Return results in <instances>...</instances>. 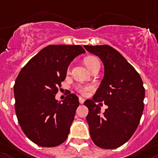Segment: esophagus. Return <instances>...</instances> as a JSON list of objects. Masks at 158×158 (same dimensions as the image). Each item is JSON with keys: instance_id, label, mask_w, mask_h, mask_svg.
Segmentation results:
<instances>
[{"instance_id": "34e87169", "label": "esophagus", "mask_w": 158, "mask_h": 158, "mask_svg": "<svg viewBox=\"0 0 158 158\" xmlns=\"http://www.w3.org/2000/svg\"><path fill=\"white\" fill-rule=\"evenodd\" d=\"M79 103L83 104V102H84L85 99L83 98H82V97H79Z\"/></svg>"}]
</instances>
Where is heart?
I'll return each instance as SVG.
<instances>
[{
	"instance_id": "1",
	"label": "heart",
	"mask_w": 158,
	"mask_h": 158,
	"mask_svg": "<svg viewBox=\"0 0 158 158\" xmlns=\"http://www.w3.org/2000/svg\"><path fill=\"white\" fill-rule=\"evenodd\" d=\"M84 62L85 64H86L87 68H88V69H90L94 64H97V63H99L98 62V59L94 57V56H89V57H87V58L84 60ZM91 88H92L91 87H88V86H81V85H79V86L76 87V90H77L79 93L83 94H86V93Z\"/></svg>"
}]
</instances>
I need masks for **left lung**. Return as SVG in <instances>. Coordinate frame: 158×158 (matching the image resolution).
<instances>
[{"instance_id": "left-lung-1", "label": "left lung", "mask_w": 158, "mask_h": 158, "mask_svg": "<svg viewBox=\"0 0 158 158\" xmlns=\"http://www.w3.org/2000/svg\"><path fill=\"white\" fill-rule=\"evenodd\" d=\"M84 48L98 56L104 65L99 87L93 99L84 102L89 110L87 121L90 137L98 147L116 149L131 138L139 124L144 109L143 82L134 67L112 47ZM101 102L108 106L103 113Z\"/></svg>"}]
</instances>
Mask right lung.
Returning a JSON list of instances; mask_svg holds the SVG:
<instances>
[{
	"instance_id": "add662e5",
	"label": "right lung",
	"mask_w": 158,
	"mask_h": 158,
	"mask_svg": "<svg viewBox=\"0 0 158 158\" xmlns=\"http://www.w3.org/2000/svg\"><path fill=\"white\" fill-rule=\"evenodd\" d=\"M85 52L80 45H48L32 57L16 77V117L24 134L36 145L54 147L68 138L79 98L69 94L58 102L56 94L71 61Z\"/></svg>"
}]
</instances>
